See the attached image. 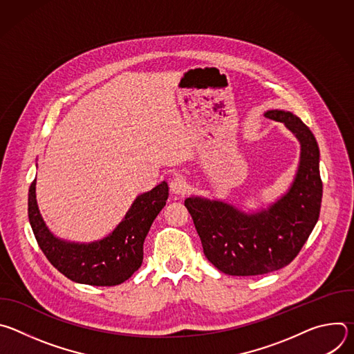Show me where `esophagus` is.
Segmentation results:
<instances>
[{"label": "esophagus", "mask_w": 354, "mask_h": 354, "mask_svg": "<svg viewBox=\"0 0 354 354\" xmlns=\"http://www.w3.org/2000/svg\"><path fill=\"white\" fill-rule=\"evenodd\" d=\"M169 187H171V192L174 194H185L186 190H187V183H186V179L182 176V175H176L171 183H169Z\"/></svg>", "instance_id": "obj_1"}]
</instances>
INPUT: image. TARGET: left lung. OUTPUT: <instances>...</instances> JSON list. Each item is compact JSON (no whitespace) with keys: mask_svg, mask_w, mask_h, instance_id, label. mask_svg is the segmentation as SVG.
<instances>
[{"mask_svg":"<svg viewBox=\"0 0 354 354\" xmlns=\"http://www.w3.org/2000/svg\"><path fill=\"white\" fill-rule=\"evenodd\" d=\"M265 118L283 123L299 142V162L288 190L255 213L218 198L185 200L206 258L231 276L266 274L287 266L319 218L322 180L313 131L288 111L272 109Z\"/></svg>","mask_w":354,"mask_h":354,"instance_id":"8db88e82","label":"left lung"}]
</instances>
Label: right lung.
<instances>
[{
	"label": "right lung",
	"instance_id": "add662e5",
	"mask_svg": "<svg viewBox=\"0 0 354 354\" xmlns=\"http://www.w3.org/2000/svg\"><path fill=\"white\" fill-rule=\"evenodd\" d=\"M168 196L165 180L137 196L124 218L108 236L88 243L57 238L48 230L37 207L36 179L29 187L28 214L40 249L60 273L81 284L118 286L141 266L144 239L167 205Z\"/></svg>",
	"mask_w": 354,
	"mask_h": 354
}]
</instances>
